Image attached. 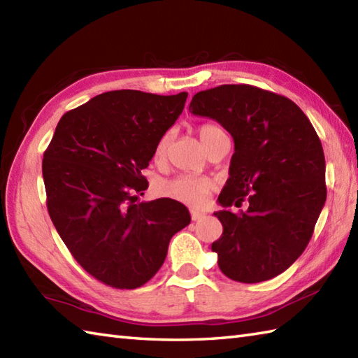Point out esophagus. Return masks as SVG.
<instances>
[{"label":"esophagus","mask_w":358,"mask_h":358,"mask_svg":"<svg viewBox=\"0 0 358 358\" xmlns=\"http://www.w3.org/2000/svg\"><path fill=\"white\" fill-rule=\"evenodd\" d=\"M204 215V212H201V210H195V209H191V218L194 220V222H196V220H201Z\"/></svg>","instance_id":"esophagus-1"}]
</instances>
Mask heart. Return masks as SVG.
Wrapping results in <instances>:
<instances>
[{"instance_id": "1", "label": "heart", "mask_w": 358, "mask_h": 358, "mask_svg": "<svg viewBox=\"0 0 358 358\" xmlns=\"http://www.w3.org/2000/svg\"><path fill=\"white\" fill-rule=\"evenodd\" d=\"M217 132H222V129L214 124H203L199 129V135L203 144H206L210 136ZM169 140H171L169 132L162 135V138L158 140L154 150V158L157 162H162V159L166 157ZM214 189H215V183L208 177H199V175H192V173H181V175H177V177L164 181L162 185V194L180 203H185L187 206H201V204L208 201L209 195Z\"/></svg>"}]
</instances>
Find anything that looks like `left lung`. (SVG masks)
<instances>
[{"mask_svg":"<svg viewBox=\"0 0 358 358\" xmlns=\"http://www.w3.org/2000/svg\"><path fill=\"white\" fill-rule=\"evenodd\" d=\"M189 110L222 124L235 152L215 212L223 235L212 243L226 277L260 283L285 272L313 237L326 201L324 154L308 117L283 95L249 85L195 94ZM246 198L250 208L234 215Z\"/></svg>","mask_w":358,"mask_h":358,"instance_id":"8db88e82","label":"left lung"}]
</instances>
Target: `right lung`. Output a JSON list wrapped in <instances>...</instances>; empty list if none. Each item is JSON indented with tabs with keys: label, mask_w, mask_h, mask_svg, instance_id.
Instances as JSON below:
<instances>
[{
	"label": "right lung",
	"mask_w": 358,
	"mask_h": 358,
	"mask_svg": "<svg viewBox=\"0 0 358 358\" xmlns=\"http://www.w3.org/2000/svg\"><path fill=\"white\" fill-rule=\"evenodd\" d=\"M187 94L104 92L62 117L43 158L48 210L59 237L90 275L135 289L164 263L169 241L191 223L171 199L138 200L141 171L185 109Z\"/></svg>",
	"instance_id": "1"
}]
</instances>
